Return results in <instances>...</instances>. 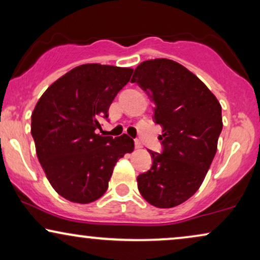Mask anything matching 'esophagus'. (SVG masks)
I'll return each mask as SVG.
<instances>
[{
  "instance_id": "esophagus-1",
  "label": "esophagus",
  "mask_w": 260,
  "mask_h": 260,
  "mask_svg": "<svg viewBox=\"0 0 260 260\" xmlns=\"http://www.w3.org/2000/svg\"><path fill=\"white\" fill-rule=\"evenodd\" d=\"M135 148H136V149H141V148H142L141 141H138V140L135 141Z\"/></svg>"
}]
</instances>
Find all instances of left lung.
Masks as SVG:
<instances>
[{"instance_id": "left-lung-1", "label": "left lung", "mask_w": 260, "mask_h": 260, "mask_svg": "<svg viewBox=\"0 0 260 260\" xmlns=\"http://www.w3.org/2000/svg\"><path fill=\"white\" fill-rule=\"evenodd\" d=\"M131 83L155 104L154 120L163 131L162 152L149 150L152 165L137 176L138 190L155 207H175L200 188L211 167L222 130L221 105L195 74L169 59L140 63Z\"/></svg>"}]
</instances>
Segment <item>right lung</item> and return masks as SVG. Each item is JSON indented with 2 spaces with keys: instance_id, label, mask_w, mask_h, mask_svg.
Listing matches in <instances>:
<instances>
[{
  "instance_id": "right-lung-1",
  "label": "right lung",
  "mask_w": 260,
  "mask_h": 260,
  "mask_svg": "<svg viewBox=\"0 0 260 260\" xmlns=\"http://www.w3.org/2000/svg\"><path fill=\"white\" fill-rule=\"evenodd\" d=\"M133 70L85 63L71 70L41 95L31 113L30 133L49 183L66 200L90 204L109 187L113 167L134 150V140L101 136L117 93Z\"/></svg>"
}]
</instances>
